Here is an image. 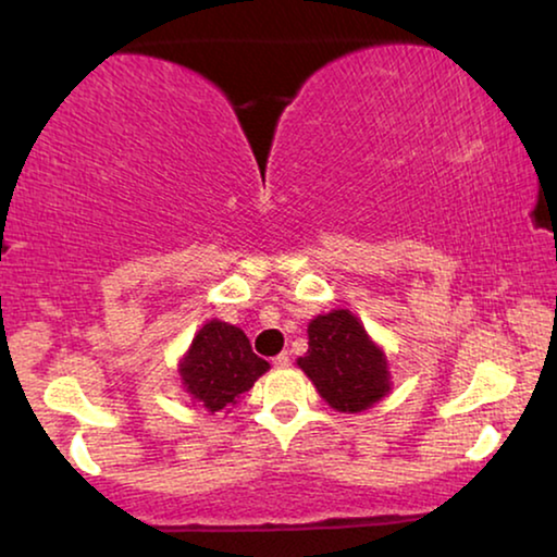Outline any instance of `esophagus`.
<instances>
[{
    "label": "esophagus",
    "mask_w": 557,
    "mask_h": 557,
    "mask_svg": "<svg viewBox=\"0 0 557 557\" xmlns=\"http://www.w3.org/2000/svg\"><path fill=\"white\" fill-rule=\"evenodd\" d=\"M288 362H292V360H288V355H286V352H281V355L273 357V368H278V370L288 368Z\"/></svg>",
    "instance_id": "34e87169"
}]
</instances>
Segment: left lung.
<instances>
[{"label":"left lung","instance_id":"8db88e82","mask_svg":"<svg viewBox=\"0 0 557 557\" xmlns=\"http://www.w3.org/2000/svg\"><path fill=\"white\" fill-rule=\"evenodd\" d=\"M309 349L296 364L317 393L339 413H362L391 393V364L360 319L349 309H332L309 322Z\"/></svg>","mask_w":557,"mask_h":557}]
</instances>
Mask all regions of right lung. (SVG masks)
<instances>
[{
  "instance_id": "right-lung-1",
  "label": "right lung",
  "mask_w": 557,
  "mask_h": 557,
  "mask_svg": "<svg viewBox=\"0 0 557 557\" xmlns=\"http://www.w3.org/2000/svg\"><path fill=\"white\" fill-rule=\"evenodd\" d=\"M271 364L261 360L240 326L210 319L180 360V377L197 406L210 416L231 413Z\"/></svg>"
}]
</instances>
